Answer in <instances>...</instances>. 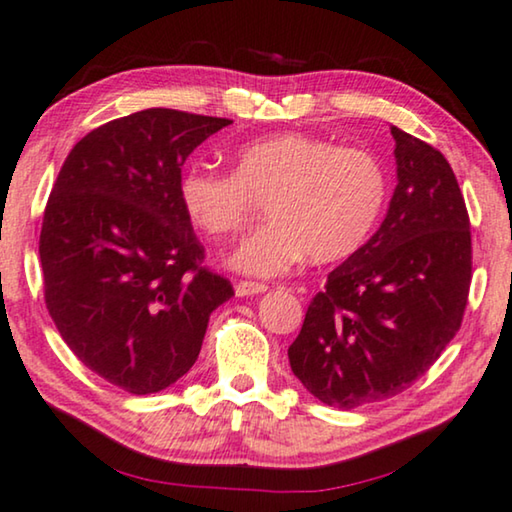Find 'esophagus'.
<instances>
[{
    "label": "esophagus",
    "mask_w": 512,
    "mask_h": 512,
    "mask_svg": "<svg viewBox=\"0 0 512 512\" xmlns=\"http://www.w3.org/2000/svg\"><path fill=\"white\" fill-rule=\"evenodd\" d=\"M264 282H253V280H241L239 285H236V296H241V299H246V296H257V294H264L266 292Z\"/></svg>",
    "instance_id": "esophagus-1"
}]
</instances>
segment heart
I'll return each instance as SVG.
<instances>
[{"label": "heart", "instance_id": "b5f03b06", "mask_svg": "<svg viewBox=\"0 0 512 512\" xmlns=\"http://www.w3.org/2000/svg\"><path fill=\"white\" fill-rule=\"evenodd\" d=\"M386 172L365 149L280 133L236 151L234 170L193 165L179 179L188 223L209 236L239 234L266 202L269 220L230 255L232 269L276 278L310 255L338 262L363 246L386 202Z\"/></svg>", "mask_w": 512, "mask_h": 512}]
</instances>
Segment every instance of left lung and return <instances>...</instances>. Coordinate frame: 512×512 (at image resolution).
<instances>
[{"label":"left lung","mask_w":512,"mask_h":512,"mask_svg":"<svg viewBox=\"0 0 512 512\" xmlns=\"http://www.w3.org/2000/svg\"><path fill=\"white\" fill-rule=\"evenodd\" d=\"M398 186L370 241L329 273L287 349L292 372L329 407L393 398L430 370L464 317L471 230L441 151L391 126Z\"/></svg>","instance_id":"1"}]
</instances>
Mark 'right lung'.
Here are the masks:
<instances>
[{"mask_svg": "<svg viewBox=\"0 0 512 512\" xmlns=\"http://www.w3.org/2000/svg\"><path fill=\"white\" fill-rule=\"evenodd\" d=\"M230 119L149 108L71 149L43 213L45 305L71 352L133 395L193 368L230 280L209 271L179 202L181 165Z\"/></svg>", "mask_w": 512, "mask_h": 512, "instance_id": "right-lung-1", "label": "right lung"}]
</instances>
